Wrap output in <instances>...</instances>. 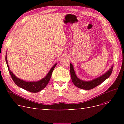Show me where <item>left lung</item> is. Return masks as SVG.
I'll list each match as a JSON object with an SVG mask.
<instances>
[{
	"label": "left lung",
	"instance_id": "1",
	"mask_svg": "<svg viewBox=\"0 0 124 124\" xmlns=\"http://www.w3.org/2000/svg\"><path fill=\"white\" fill-rule=\"evenodd\" d=\"M113 66H112L111 68H110L106 73L94 80L90 81H84L79 79L76 76L74 72L73 65L72 64L70 63V71L71 79H72V81L74 85L77 87L86 90L92 89L100 85V84L102 83L104 81L106 80L109 77L113 71Z\"/></svg>",
	"mask_w": 124,
	"mask_h": 124
}]
</instances>
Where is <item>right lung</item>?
I'll return each mask as SVG.
<instances>
[{
    "mask_svg": "<svg viewBox=\"0 0 124 124\" xmlns=\"http://www.w3.org/2000/svg\"><path fill=\"white\" fill-rule=\"evenodd\" d=\"M5 60L6 64H7V66L9 71V72L13 81L15 82V83L18 87H21L26 90H28L29 92L31 93L39 92L40 91L42 90L47 85L48 83H49L50 80L52 72H53L54 69L55 68L57 65V64L54 65L53 67L50 69L48 74L42 80L37 82H27L18 78L16 77L14 74H13L11 71L9 70L6 56L5 57Z\"/></svg>",
    "mask_w": 124,
    "mask_h": 124,
    "instance_id": "add662e5",
    "label": "right lung"
}]
</instances>
